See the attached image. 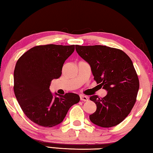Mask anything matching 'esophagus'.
<instances>
[{
	"mask_svg": "<svg viewBox=\"0 0 153 153\" xmlns=\"http://www.w3.org/2000/svg\"><path fill=\"white\" fill-rule=\"evenodd\" d=\"M80 100L82 101H88V97L87 96H84V95H80Z\"/></svg>",
	"mask_w": 153,
	"mask_h": 153,
	"instance_id": "1",
	"label": "esophagus"
}]
</instances>
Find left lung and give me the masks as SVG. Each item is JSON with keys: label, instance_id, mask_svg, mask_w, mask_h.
I'll return each instance as SVG.
<instances>
[{"label": "left lung", "instance_id": "left-lung-1", "mask_svg": "<svg viewBox=\"0 0 153 153\" xmlns=\"http://www.w3.org/2000/svg\"><path fill=\"white\" fill-rule=\"evenodd\" d=\"M78 55L90 65L94 79L107 91L103 98L90 97L97 105L92 122L102 128L118 125L136 101L139 79L131 59L120 49L106 46H76Z\"/></svg>", "mask_w": 153, "mask_h": 153}]
</instances>
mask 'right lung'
I'll return each instance as SVG.
<instances>
[{"label": "right lung", "instance_id": "add662e5", "mask_svg": "<svg viewBox=\"0 0 153 153\" xmlns=\"http://www.w3.org/2000/svg\"><path fill=\"white\" fill-rule=\"evenodd\" d=\"M75 45H47L30 48L18 59L14 70V92L27 118L38 126L51 128L61 123L79 95L66 93L55 97L51 82L61 76L66 59Z\"/></svg>", "mask_w": 153, "mask_h": 153}]
</instances>
